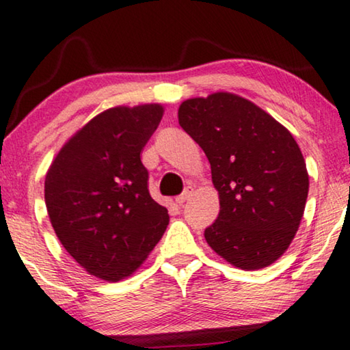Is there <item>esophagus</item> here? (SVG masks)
Instances as JSON below:
<instances>
[{
    "label": "esophagus",
    "instance_id": "esophagus-1",
    "mask_svg": "<svg viewBox=\"0 0 350 350\" xmlns=\"http://www.w3.org/2000/svg\"><path fill=\"white\" fill-rule=\"evenodd\" d=\"M192 193H193V189H192V187H187V189H185L184 193H180L179 197H176V203H178V204H184L190 197H192Z\"/></svg>",
    "mask_w": 350,
    "mask_h": 350
}]
</instances>
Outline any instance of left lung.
<instances>
[{
  "instance_id": "obj_1",
  "label": "left lung",
  "mask_w": 350,
  "mask_h": 350,
  "mask_svg": "<svg viewBox=\"0 0 350 350\" xmlns=\"http://www.w3.org/2000/svg\"><path fill=\"white\" fill-rule=\"evenodd\" d=\"M178 116L206 153L219 193L208 245L241 270L273 264L295 239L309 193L295 137L260 107L226 91L184 100Z\"/></svg>"
}]
</instances>
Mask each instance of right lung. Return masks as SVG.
Masks as SVG:
<instances>
[{"label":"right lung","instance_id":"1","mask_svg":"<svg viewBox=\"0 0 350 350\" xmlns=\"http://www.w3.org/2000/svg\"><path fill=\"white\" fill-rule=\"evenodd\" d=\"M163 105L111 107L78 129L51 163L44 202L67 253L90 275H133L165 234L167 209L150 197L141 153Z\"/></svg>","mask_w":350,"mask_h":350}]
</instances>
